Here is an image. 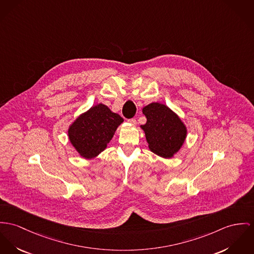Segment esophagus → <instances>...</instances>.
<instances>
[{
	"mask_svg": "<svg viewBox=\"0 0 254 254\" xmlns=\"http://www.w3.org/2000/svg\"><path fill=\"white\" fill-rule=\"evenodd\" d=\"M127 121H128V123H130V124H132V125H136L137 124L136 119H134V118H132V119H128Z\"/></svg>",
	"mask_w": 254,
	"mask_h": 254,
	"instance_id": "esophagus-1",
	"label": "esophagus"
}]
</instances>
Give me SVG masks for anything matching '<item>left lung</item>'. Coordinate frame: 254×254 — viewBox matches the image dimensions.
Wrapping results in <instances>:
<instances>
[{
	"instance_id": "1",
	"label": "left lung",
	"mask_w": 254,
	"mask_h": 254,
	"mask_svg": "<svg viewBox=\"0 0 254 254\" xmlns=\"http://www.w3.org/2000/svg\"><path fill=\"white\" fill-rule=\"evenodd\" d=\"M143 114L147 123L141 127L145 131L150 150L158 156L171 157L186 139L185 125L167 106L157 102L145 106Z\"/></svg>"
}]
</instances>
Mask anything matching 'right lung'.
Returning a JSON list of instances; mask_svg holds the SVG:
<instances>
[{
	"mask_svg": "<svg viewBox=\"0 0 254 254\" xmlns=\"http://www.w3.org/2000/svg\"><path fill=\"white\" fill-rule=\"evenodd\" d=\"M123 122L119 114L100 103L75 120L68 129V137L81 156L92 158L106 148Z\"/></svg>",
	"mask_w": 254,
	"mask_h": 254,
	"instance_id": "1",
	"label": "right lung"
}]
</instances>
